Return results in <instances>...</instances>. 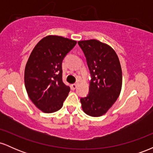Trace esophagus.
Wrapping results in <instances>:
<instances>
[{
    "mask_svg": "<svg viewBox=\"0 0 153 153\" xmlns=\"http://www.w3.org/2000/svg\"><path fill=\"white\" fill-rule=\"evenodd\" d=\"M76 88H77V84L76 83H73V84H72V85H71V88L73 89V90H75Z\"/></svg>",
    "mask_w": 153,
    "mask_h": 153,
    "instance_id": "1",
    "label": "esophagus"
}]
</instances>
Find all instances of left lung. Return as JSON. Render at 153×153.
<instances>
[{
  "mask_svg": "<svg viewBox=\"0 0 153 153\" xmlns=\"http://www.w3.org/2000/svg\"><path fill=\"white\" fill-rule=\"evenodd\" d=\"M78 43L85 54L91 76L88 95L80 99L82 108L91 117H101L120 94L122 72L119 57L111 47L99 40Z\"/></svg>",
  "mask_w": 153,
  "mask_h": 153,
  "instance_id": "obj_1",
  "label": "left lung"
}]
</instances>
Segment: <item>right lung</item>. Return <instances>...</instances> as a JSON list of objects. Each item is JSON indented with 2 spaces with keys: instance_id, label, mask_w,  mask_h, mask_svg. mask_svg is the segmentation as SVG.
<instances>
[{
  "instance_id": "1",
  "label": "right lung",
  "mask_w": 153,
  "mask_h": 153,
  "mask_svg": "<svg viewBox=\"0 0 153 153\" xmlns=\"http://www.w3.org/2000/svg\"><path fill=\"white\" fill-rule=\"evenodd\" d=\"M76 43L62 36H47L29 56L24 71L25 87L31 101L45 113L60 109L71 91L62 81V62Z\"/></svg>"
}]
</instances>
